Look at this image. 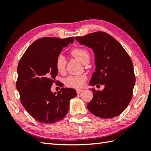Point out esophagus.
Segmentation results:
<instances>
[{"label": "esophagus", "mask_w": 151, "mask_h": 151, "mask_svg": "<svg viewBox=\"0 0 151 151\" xmlns=\"http://www.w3.org/2000/svg\"><path fill=\"white\" fill-rule=\"evenodd\" d=\"M83 91V89H76V92H77V94H80V93L81 92H82V91Z\"/></svg>", "instance_id": "1"}]
</instances>
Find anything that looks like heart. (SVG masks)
<instances>
[{
  "mask_svg": "<svg viewBox=\"0 0 151 151\" xmlns=\"http://www.w3.org/2000/svg\"><path fill=\"white\" fill-rule=\"evenodd\" d=\"M72 56L84 63L86 60H89L90 55L88 50L84 48H76L71 51ZM56 68L58 72L63 73L65 71L66 65V58L63 55L60 54L57 56L55 62ZM86 80L84 76H70L68 77L65 80L67 86L72 88H80L83 86Z\"/></svg>",
  "mask_w": 151,
  "mask_h": 151,
  "instance_id": "obj_1",
  "label": "heart"
}]
</instances>
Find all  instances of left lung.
Wrapping results in <instances>:
<instances>
[{
	"label": "left lung",
	"instance_id": "obj_1",
	"mask_svg": "<svg viewBox=\"0 0 151 151\" xmlns=\"http://www.w3.org/2000/svg\"><path fill=\"white\" fill-rule=\"evenodd\" d=\"M75 39L94 53L96 72L89 81L90 86L104 85L100 91L89 89L93 98L87 105L88 110L104 119L120 115L131 101L135 83L130 57L117 40L104 32H95Z\"/></svg>",
	"mask_w": 151,
	"mask_h": 151
}]
</instances>
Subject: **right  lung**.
Returning a JSON list of instances; mask_svg holds the SVG:
<instances>
[{
	"label": "right lung",
	"mask_w": 151,
	"mask_h": 151,
	"mask_svg": "<svg viewBox=\"0 0 151 151\" xmlns=\"http://www.w3.org/2000/svg\"><path fill=\"white\" fill-rule=\"evenodd\" d=\"M74 40V37L38 39L26 50L18 63L16 88L21 102L40 123H53L63 119L68 111L70 99L77 96L72 88H62L57 93L51 91L58 74L56 58L63 48Z\"/></svg>",
	"instance_id": "add662e5"
}]
</instances>
